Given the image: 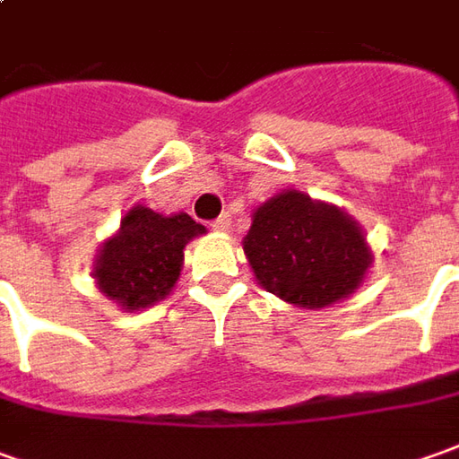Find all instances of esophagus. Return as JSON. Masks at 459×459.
<instances>
[{
	"label": "esophagus",
	"instance_id": "34e87169",
	"mask_svg": "<svg viewBox=\"0 0 459 459\" xmlns=\"http://www.w3.org/2000/svg\"><path fill=\"white\" fill-rule=\"evenodd\" d=\"M212 230H214V232H227V230H230V214L217 217V220L212 222Z\"/></svg>",
	"mask_w": 459,
	"mask_h": 459
}]
</instances>
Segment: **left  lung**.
<instances>
[{
    "mask_svg": "<svg viewBox=\"0 0 459 459\" xmlns=\"http://www.w3.org/2000/svg\"><path fill=\"white\" fill-rule=\"evenodd\" d=\"M242 250L257 285L308 310L346 300L374 263L361 224L298 189L275 194L252 212Z\"/></svg>",
    "mask_w": 459,
    "mask_h": 459,
    "instance_id": "obj_1",
    "label": "left lung"
}]
</instances>
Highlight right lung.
I'll return each instance as SVG.
<instances>
[{"label":"right lung","instance_id":"1","mask_svg":"<svg viewBox=\"0 0 459 459\" xmlns=\"http://www.w3.org/2000/svg\"><path fill=\"white\" fill-rule=\"evenodd\" d=\"M207 230L184 212L159 214L134 204L121 227L95 255V288L123 313L151 308L174 290L184 267V247Z\"/></svg>","mask_w":459,"mask_h":459}]
</instances>
